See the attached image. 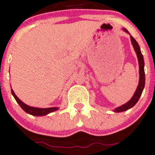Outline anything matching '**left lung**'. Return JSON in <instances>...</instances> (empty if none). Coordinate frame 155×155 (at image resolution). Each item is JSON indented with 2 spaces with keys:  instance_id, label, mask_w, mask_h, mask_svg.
<instances>
[{
  "instance_id": "left-lung-1",
  "label": "left lung",
  "mask_w": 155,
  "mask_h": 155,
  "mask_svg": "<svg viewBox=\"0 0 155 155\" xmlns=\"http://www.w3.org/2000/svg\"><path fill=\"white\" fill-rule=\"evenodd\" d=\"M123 30L125 32H126L127 34H130L129 32L126 30L125 28L123 29ZM130 38H131V43L133 45V47H134V50L135 51L137 54V57H138V65H139V82H138V86L137 87L136 91L134 92V95L131 97V99L128 101V102H126L124 105H121V106L118 107L114 110L115 112H124V111H126L129 108H132L135 104L138 102V99H140V96L141 95V93L143 92V89L144 88V84H145V75H144V58H143V55L141 53V50H140V47L138 43H137V41L133 38V37L130 36Z\"/></svg>"
}]
</instances>
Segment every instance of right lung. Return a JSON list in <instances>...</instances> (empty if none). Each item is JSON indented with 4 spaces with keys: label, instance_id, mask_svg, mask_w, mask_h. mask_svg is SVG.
I'll return each instance as SVG.
<instances>
[{
    "label": "right lung",
    "instance_id": "add662e5",
    "mask_svg": "<svg viewBox=\"0 0 155 155\" xmlns=\"http://www.w3.org/2000/svg\"><path fill=\"white\" fill-rule=\"evenodd\" d=\"M11 93H12L13 96L14 97L15 100L17 101V103H18L19 105H20V106L22 108L23 110H24V112H27V114H30V115H34V116H43V115H48L49 113H51V112H55V111L59 109L58 107H52V108H43L30 106V105H27V104L24 103L21 99H19V98L15 95V93H14L13 89H11Z\"/></svg>",
    "mask_w": 155,
    "mask_h": 155
}]
</instances>
